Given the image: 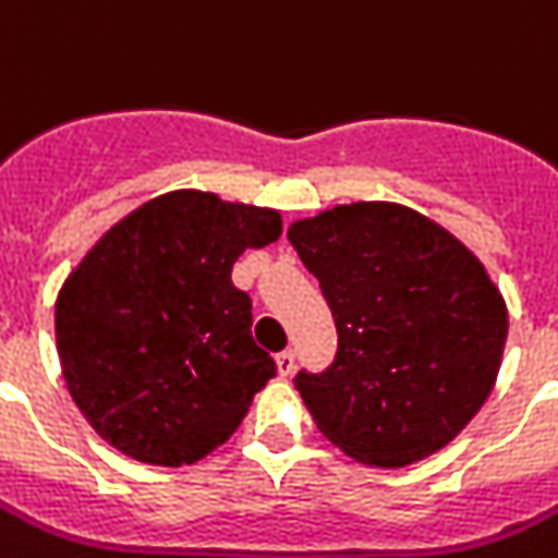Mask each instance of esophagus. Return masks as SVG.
Masks as SVG:
<instances>
[{
  "instance_id": "esophagus-1",
  "label": "esophagus",
  "mask_w": 558,
  "mask_h": 558,
  "mask_svg": "<svg viewBox=\"0 0 558 558\" xmlns=\"http://www.w3.org/2000/svg\"><path fill=\"white\" fill-rule=\"evenodd\" d=\"M276 367H279V376H290L293 367H296V356H293V351L279 353V356H276Z\"/></svg>"
}]
</instances>
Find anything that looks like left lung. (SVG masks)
I'll return each mask as SVG.
<instances>
[{
	"instance_id": "8db88e82",
	"label": "left lung",
	"mask_w": 558,
	"mask_h": 558,
	"mask_svg": "<svg viewBox=\"0 0 558 558\" xmlns=\"http://www.w3.org/2000/svg\"><path fill=\"white\" fill-rule=\"evenodd\" d=\"M319 279L339 351L296 390L322 434L371 468H404L462 434L496 385L508 305L453 233L396 202L336 205L288 228Z\"/></svg>"
}]
</instances>
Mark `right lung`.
Wrapping results in <instances>:
<instances>
[{
    "mask_svg": "<svg viewBox=\"0 0 558 558\" xmlns=\"http://www.w3.org/2000/svg\"><path fill=\"white\" fill-rule=\"evenodd\" d=\"M282 236L274 207L170 191L122 216L57 296L64 385L87 425L136 462L179 468L233 436L276 362L230 282L247 247Z\"/></svg>",
    "mask_w": 558,
    "mask_h": 558,
    "instance_id": "right-lung-1",
    "label": "right lung"
}]
</instances>
